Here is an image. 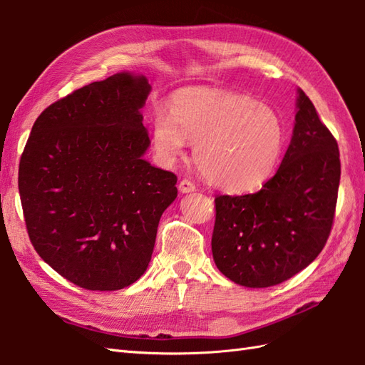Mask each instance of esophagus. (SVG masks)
<instances>
[{
    "label": "esophagus",
    "mask_w": 365,
    "mask_h": 365,
    "mask_svg": "<svg viewBox=\"0 0 365 365\" xmlns=\"http://www.w3.org/2000/svg\"><path fill=\"white\" fill-rule=\"evenodd\" d=\"M195 189H197L195 184H193L190 180H182V181L180 182V190H181L182 193H189V192H193Z\"/></svg>",
    "instance_id": "34e87169"
}]
</instances>
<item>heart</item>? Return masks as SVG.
I'll return each instance as SVG.
<instances>
[{"mask_svg":"<svg viewBox=\"0 0 365 365\" xmlns=\"http://www.w3.org/2000/svg\"><path fill=\"white\" fill-rule=\"evenodd\" d=\"M153 145L170 164L195 142L197 167L217 187L256 189L277 168L286 145L279 114L245 95L215 88H184L172 110L159 108L151 121Z\"/></svg>","mask_w":365,"mask_h":365,"instance_id":"heart-1","label":"heart"}]
</instances>
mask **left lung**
I'll use <instances>...</instances> for the list:
<instances>
[{
  "label": "left lung",
  "instance_id": "left-lung-1",
  "mask_svg": "<svg viewBox=\"0 0 365 365\" xmlns=\"http://www.w3.org/2000/svg\"><path fill=\"white\" fill-rule=\"evenodd\" d=\"M294 135L261 190L215 197L212 256L226 278L270 287L306 269L325 247L336 214L341 159L334 135L298 88Z\"/></svg>",
  "mask_w": 365,
  "mask_h": 365
}]
</instances>
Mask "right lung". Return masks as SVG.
<instances>
[{
	"instance_id": "1",
	"label": "right lung",
	"mask_w": 365,
	"mask_h": 365,
	"mask_svg": "<svg viewBox=\"0 0 365 365\" xmlns=\"http://www.w3.org/2000/svg\"><path fill=\"white\" fill-rule=\"evenodd\" d=\"M150 88L129 73L81 87L37 117L23 150L19 190L31 244L87 290L142 277L160 215L178 195L176 175L142 158Z\"/></svg>"
}]
</instances>
